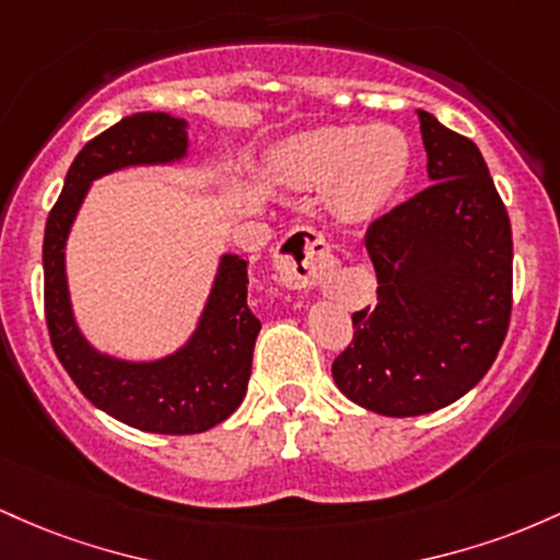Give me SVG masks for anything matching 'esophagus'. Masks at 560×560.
Instances as JSON below:
<instances>
[{"instance_id":"1","label":"esophagus","mask_w":560,"mask_h":560,"mask_svg":"<svg viewBox=\"0 0 560 560\" xmlns=\"http://www.w3.org/2000/svg\"><path fill=\"white\" fill-rule=\"evenodd\" d=\"M336 259L330 243L312 228H299L282 241L278 250V272L291 288H312L330 278Z\"/></svg>"}]
</instances>
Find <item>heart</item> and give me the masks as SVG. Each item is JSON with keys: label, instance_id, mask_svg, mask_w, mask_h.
Listing matches in <instances>:
<instances>
[{"label": "heart", "instance_id": "1", "mask_svg": "<svg viewBox=\"0 0 560 560\" xmlns=\"http://www.w3.org/2000/svg\"><path fill=\"white\" fill-rule=\"evenodd\" d=\"M278 168L291 185H330L332 209L347 219H368L405 185L410 142L386 124L319 127L282 144Z\"/></svg>", "mask_w": 560, "mask_h": 560}]
</instances>
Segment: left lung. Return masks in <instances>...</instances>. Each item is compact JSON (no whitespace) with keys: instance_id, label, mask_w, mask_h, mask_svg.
<instances>
[{"instance_id":"left-lung-1","label":"left lung","mask_w":560,"mask_h":560,"mask_svg":"<svg viewBox=\"0 0 560 560\" xmlns=\"http://www.w3.org/2000/svg\"><path fill=\"white\" fill-rule=\"evenodd\" d=\"M431 185L373 219L378 304L351 314L332 381L378 416L442 410L479 383L513 310V235L479 148L418 110Z\"/></svg>"}]
</instances>
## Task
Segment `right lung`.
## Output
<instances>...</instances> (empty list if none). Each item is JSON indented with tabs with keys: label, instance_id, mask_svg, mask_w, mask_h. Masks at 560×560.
<instances>
[{
	"label": "right lung",
	"instance_id": "obj_1",
	"mask_svg": "<svg viewBox=\"0 0 560 560\" xmlns=\"http://www.w3.org/2000/svg\"><path fill=\"white\" fill-rule=\"evenodd\" d=\"M187 153L185 121L168 113H131L81 148L44 228V317L55 354L79 392L131 429L185 436L228 420L246 397L261 323L248 306V261L224 256L196 336L159 362L103 357L81 338L66 285V237L90 182L135 163Z\"/></svg>",
	"mask_w": 560,
	"mask_h": 560
}]
</instances>
